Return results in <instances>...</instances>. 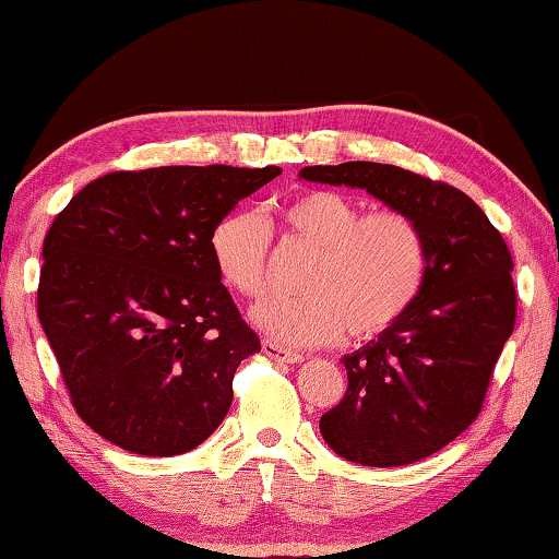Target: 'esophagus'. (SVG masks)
<instances>
[{
  "label": "esophagus",
  "mask_w": 559,
  "mask_h": 559,
  "mask_svg": "<svg viewBox=\"0 0 559 559\" xmlns=\"http://www.w3.org/2000/svg\"><path fill=\"white\" fill-rule=\"evenodd\" d=\"M262 350H264V356L277 360V364H301L299 354H295V350H289L280 344H274V341H270V338L262 341Z\"/></svg>",
  "instance_id": "1"
}]
</instances>
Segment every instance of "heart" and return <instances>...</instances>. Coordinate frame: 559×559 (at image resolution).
Listing matches in <instances>:
<instances>
[{
	"label": "heart",
	"instance_id": "b5f03b06",
	"mask_svg": "<svg viewBox=\"0 0 559 559\" xmlns=\"http://www.w3.org/2000/svg\"><path fill=\"white\" fill-rule=\"evenodd\" d=\"M287 228L319 250L305 297H270L252 324L274 344L324 346L344 331L376 336L415 305L427 274L425 235L407 213L364 209L336 191H305L282 209ZM272 233L258 211L240 209L215 223L211 254L225 287L254 299L267 289Z\"/></svg>",
	"mask_w": 559,
	"mask_h": 559
}]
</instances>
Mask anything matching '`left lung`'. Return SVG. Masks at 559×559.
<instances>
[{
    "label": "left lung",
    "mask_w": 559,
    "mask_h": 559,
    "mask_svg": "<svg viewBox=\"0 0 559 559\" xmlns=\"http://www.w3.org/2000/svg\"><path fill=\"white\" fill-rule=\"evenodd\" d=\"M301 179L364 189L425 235L427 274L415 305L346 354L348 390L321 415V437L364 466H405L439 452L481 413L515 324L513 260L486 213L454 186L393 164L305 166Z\"/></svg>",
    "instance_id": "1"
}]
</instances>
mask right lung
<instances>
[{"label":"right lung","mask_w":559,"mask_h":559,"mask_svg":"<svg viewBox=\"0 0 559 559\" xmlns=\"http://www.w3.org/2000/svg\"><path fill=\"white\" fill-rule=\"evenodd\" d=\"M280 166H156L78 191L44 240L38 321L75 413L142 456L191 452L223 423L260 338L221 285L211 233Z\"/></svg>","instance_id":"obj_1"}]
</instances>
